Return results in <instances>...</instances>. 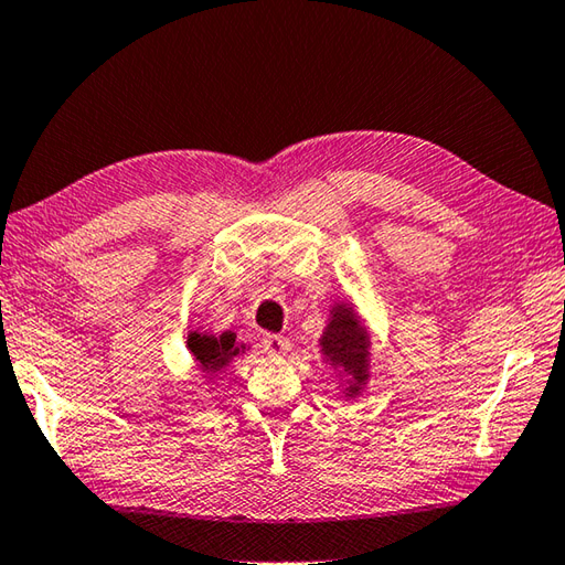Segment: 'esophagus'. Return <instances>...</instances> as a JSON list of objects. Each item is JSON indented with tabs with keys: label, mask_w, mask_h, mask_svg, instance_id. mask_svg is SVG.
<instances>
[{
	"label": "esophagus",
	"mask_w": 565,
	"mask_h": 565,
	"mask_svg": "<svg viewBox=\"0 0 565 565\" xmlns=\"http://www.w3.org/2000/svg\"><path fill=\"white\" fill-rule=\"evenodd\" d=\"M262 342H264V350H267L269 355H284V352H289V348H291L289 338H284V335H267Z\"/></svg>",
	"instance_id": "34e87169"
}]
</instances>
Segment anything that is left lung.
<instances>
[{
	"label": "left lung",
	"instance_id": "1",
	"mask_svg": "<svg viewBox=\"0 0 565 565\" xmlns=\"http://www.w3.org/2000/svg\"><path fill=\"white\" fill-rule=\"evenodd\" d=\"M320 352L333 367L350 374L345 396H358L370 380V335L350 303H335L320 335Z\"/></svg>",
	"mask_w": 565,
	"mask_h": 565
}]
</instances>
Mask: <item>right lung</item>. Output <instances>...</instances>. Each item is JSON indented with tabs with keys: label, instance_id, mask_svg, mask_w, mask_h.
Here are the masks:
<instances>
[{
	"label": "right lung",
	"instance_id": "add662e5",
	"mask_svg": "<svg viewBox=\"0 0 565 565\" xmlns=\"http://www.w3.org/2000/svg\"><path fill=\"white\" fill-rule=\"evenodd\" d=\"M188 350L193 352L198 367L207 374V380H213L247 348L239 345L237 335L230 333V330L220 335L205 333V330H191L188 333Z\"/></svg>",
	"mask_w": 565,
	"mask_h": 565
}]
</instances>
